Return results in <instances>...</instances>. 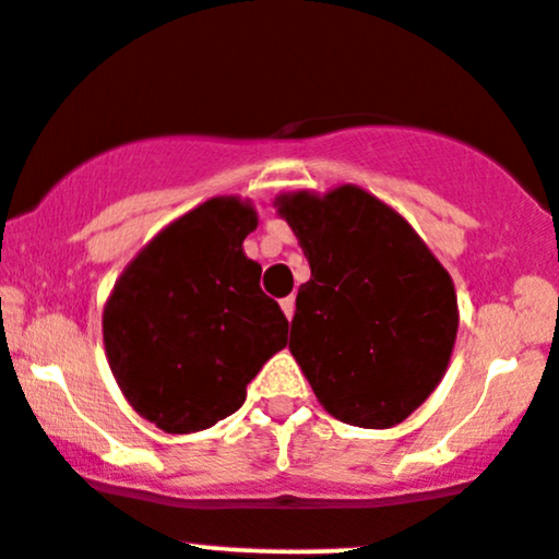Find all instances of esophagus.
<instances>
[{
    "mask_svg": "<svg viewBox=\"0 0 559 559\" xmlns=\"http://www.w3.org/2000/svg\"><path fill=\"white\" fill-rule=\"evenodd\" d=\"M281 310H284V316H286V319L292 321V316H295V297H286V299H281Z\"/></svg>",
    "mask_w": 559,
    "mask_h": 559,
    "instance_id": "obj_1",
    "label": "esophagus"
}]
</instances>
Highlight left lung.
I'll list each match as a JSON object with an SVG mask.
<instances>
[{
  "label": "left lung",
  "instance_id": "obj_1",
  "mask_svg": "<svg viewBox=\"0 0 559 559\" xmlns=\"http://www.w3.org/2000/svg\"><path fill=\"white\" fill-rule=\"evenodd\" d=\"M310 264L289 350L332 418L391 428L442 383L457 297L442 262L396 209L356 185L275 198Z\"/></svg>",
  "mask_w": 559,
  "mask_h": 559
}]
</instances>
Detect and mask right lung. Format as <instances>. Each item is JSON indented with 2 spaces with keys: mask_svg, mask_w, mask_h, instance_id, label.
<instances>
[{
  "mask_svg": "<svg viewBox=\"0 0 559 559\" xmlns=\"http://www.w3.org/2000/svg\"><path fill=\"white\" fill-rule=\"evenodd\" d=\"M257 211L216 195L163 227L104 305V348L122 396L166 433L211 428L286 348L289 321L243 251Z\"/></svg>",
  "mask_w": 559,
  "mask_h": 559,
  "instance_id": "right-lung-1",
  "label": "right lung"
}]
</instances>
